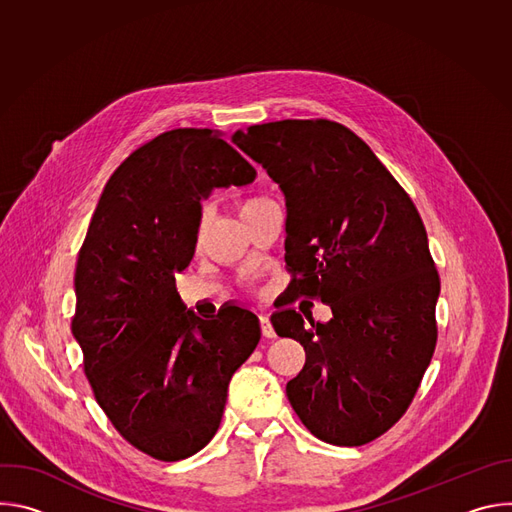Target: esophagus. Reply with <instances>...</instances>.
<instances>
[{
	"instance_id": "obj_1",
	"label": "esophagus",
	"mask_w": 512,
	"mask_h": 512,
	"mask_svg": "<svg viewBox=\"0 0 512 512\" xmlns=\"http://www.w3.org/2000/svg\"><path fill=\"white\" fill-rule=\"evenodd\" d=\"M259 326H261V334L265 338H275V330H273V326H271L267 316H259Z\"/></svg>"
}]
</instances>
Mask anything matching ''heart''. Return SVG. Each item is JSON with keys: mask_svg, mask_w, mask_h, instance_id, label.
Here are the masks:
<instances>
[{"mask_svg": "<svg viewBox=\"0 0 512 512\" xmlns=\"http://www.w3.org/2000/svg\"><path fill=\"white\" fill-rule=\"evenodd\" d=\"M271 204H275V200L269 198V196H265V194H247V196L239 198L237 210H239L243 221H247L249 216H253L255 212H259V210H263V208H267V206H271ZM198 237H200V231L196 233V241H198Z\"/></svg>", "mask_w": 512, "mask_h": 512, "instance_id": "heart-1", "label": "heart"}]
</instances>
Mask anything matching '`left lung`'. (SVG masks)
<instances>
[{
    "label": "left lung",
    "instance_id": "8db88e82",
    "mask_svg": "<svg viewBox=\"0 0 512 512\" xmlns=\"http://www.w3.org/2000/svg\"><path fill=\"white\" fill-rule=\"evenodd\" d=\"M287 198V271L296 298L322 300L326 324L271 316L306 364L285 387L300 421L332 446H362L411 405L435 350L440 275L421 216L393 174L348 127L283 119L237 131Z\"/></svg>",
    "mask_w": 512,
    "mask_h": 512
}]
</instances>
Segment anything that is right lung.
<instances>
[{
	"label": "right lung",
	"instance_id": "add662e5",
	"mask_svg": "<svg viewBox=\"0 0 512 512\" xmlns=\"http://www.w3.org/2000/svg\"><path fill=\"white\" fill-rule=\"evenodd\" d=\"M221 135L180 127L131 152L99 198L75 269L70 328L93 395L123 440L162 462L212 440L229 381L261 338L253 312L227 306L200 320L176 291L200 198L255 178Z\"/></svg>",
	"mask_w": 512,
	"mask_h": 512
}]
</instances>
